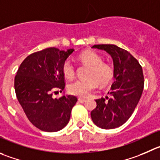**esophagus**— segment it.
Wrapping results in <instances>:
<instances>
[{
  "instance_id": "34e87169",
  "label": "esophagus",
  "mask_w": 160,
  "mask_h": 160,
  "mask_svg": "<svg viewBox=\"0 0 160 160\" xmlns=\"http://www.w3.org/2000/svg\"><path fill=\"white\" fill-rule=\"evenodd\" d=\"M86 98H83V97H78V101L80 102V103H84V102H86Z\"/></svg>"
}]
</instances>
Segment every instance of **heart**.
I'll use <instances>...</instances> for the list:
<instances>
[{
	"mask_svg": "<svg viewBox=\"0 0 160 160\" xmlns=\"http://www.w3.org/2000/svg\"><path fill=\"white\" fill-rule=\"evenodd\" d=\"M78 60L89 66L86 79H78L71 83L68 91L71 94L86 97L98 86L109 84L114 78L113 68L108 63L102 61V57L92 50H86L78 56ZM62 72L65 78L72 79L75 75V68L70 60H66L62 65Z\"/></svg>",
	"mask_w": 160,
	"mask_h": 160,
	"instance_id": "b5f03b06",
	"label": "heart"
}]
</instances>
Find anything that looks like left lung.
I'll return each mask as SVG.
<instances>
[{
	"label": "left lung",
	"instance_id": "left-lung-1",
	"mask_svg": "<svg viewBox=\"0 0 160 160\" xmlns=\"http://www.w3.org/2000/svg\"><path fill=\"white\" fill-rule=\"evenodd\" d=\"M92 48L112 56L115 81L108 92L111 97L96 100L91 118L100 128H117L130 118L141 99L144 84L142 68L128 51L115 45H94Z\"/></svg>",
	"mask_w": 160,
	"mask_h": 160
}]
</instances>
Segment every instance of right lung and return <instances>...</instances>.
Listing matches in <instances>:
<instances>
[{"instance_id":"right-lung-1","label":"right lung","mask_w":160,"mask_h":160,"mask_svg":"<svg viewBox=\"0 0 160 160\" xmlns=\"http://www.w3.org/2000/svg\"><path fill=\"white\" fill-rule=\"evenodd\" d=\"M74 49L62 51L48 48L29 55L15 77V91L29 121L39 130L56 132L66 127L77 97L72 95L53 98L63 90L65 78L62 65Z\"/></svg>"}]
</instances>
